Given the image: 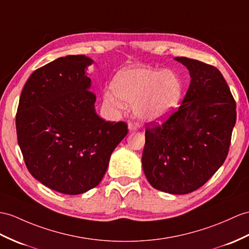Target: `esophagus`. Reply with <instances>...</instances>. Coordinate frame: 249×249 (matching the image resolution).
Here are the masks:
<instances>
[{
    "label": "esophagus",
    "instance_id": "34e87169",
    "mask_svg": "<svg viewBox=\"0 0 249 249\" xmlns=\"http://www.w3.org/2000/svg\"><path fill=\"white\" fill-rule=\"evenodd\" d=\"M128 129L130 132H134L138 129V124H135V123H129L128 124Z\"/></svg>",
    "mask_w": 249,
    "mask_h": 249
}]
</instances>
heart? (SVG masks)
Segmentation results:
<instances>
[{
	"label": "heart",
	"instance_id": "b5f03b06",
	"mask_svg": "<svg viewBox=\"0 0 249 249\" xmlns=\"http://www.w3.org/2000/svg\"><path fill=\"white\" fill-rule=\"evenodd\" d=\"M112 89L113 93L105 94L107 104L123 110V101L128 102L138 118L152 123L177 111L183 96V84L175 72L145 66L118 72Z\"/></svg>",
	"mask_w": 249,
	"mask_h": 249
}]
</instances>
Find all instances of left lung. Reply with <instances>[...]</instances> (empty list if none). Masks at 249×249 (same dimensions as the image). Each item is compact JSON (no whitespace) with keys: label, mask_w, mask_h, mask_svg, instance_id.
I'll return each mask as SVG.
<instances>
[{"label":"left lung","mask_w":249,"mask_h":249,"mask_svg":"<svg viewBox=\"0 0 249 249\" xmlns=\"http://www.w3.org/2000/svg\"><path fill=\"white\" fill-rule=\"evenodd\" d=\"M174 60L189 71V89L166 123L152 128L147 124L142 161L155 189L187 195L202 187L225 161L236 106L214 66L186 57Z\"/></svg>","instance_id":"8db88e82"}]
</instances>
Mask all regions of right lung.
I'll return each instance as SVG.
<instances>
[{
	"mask_svg": "<svg viewBox=\"0 0 249 249\" xmlns=\"http://www.w3.org/2000/svg\"><path fill=\"white\" fill-rule=\"evenodd\" d=\"M94 60L65 56L36 70L20 96L18 143L41 184L76 196L98 185L111 154L128 134L123 121L102 119L87 70Z\"/></svg>",
	"mask_w": 249,
	"mask_h": 249,
	"instance_id": "add662e5",
	"label": "right lung"
}]
</instances>
